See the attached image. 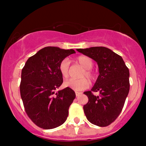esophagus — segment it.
Listing matches in <instances>:
<instances>
[{
    "instance_id": "1",
    "label": "esophagus",
    "mask_w": 146,
    "mask_h": 146,
    "mask_svg": "<svg viewBox=\"0 0 146 146\" xmlns=\"http://www.w3.org/2000/svg\"><path fill=\"white\" fill-rule=\"evenodd\" d=\"M82 94V93H80V92H75V95H76V97H78L79 95H80Z\"/></svg>"
}]
</instances>
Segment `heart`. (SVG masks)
<instances>
[{
    "label": "heart",
    "instance_id": "obj_1",
    "mask_svg": "<svg viewBox=\"0 0 146 146\" xmlns=\"http://www.w3.org/2000/svg\"><path fill=\"white\" fill-rule=\"evenodd\" d=\"M77 62L85 69L83 76H86L88 79L93 80L94 78V73L90 69L93 66L92 60L86 56H80L77 58ZM58 68H59L60 74L63 78H68L69 60L66 58L62 60L61 62L60 63ZM63 84L64 86L66 87V88H69L75 91H80V90H85L88 88L90 83L86 78H82L80 80L69 79V80L64 81Z\"/></svg>",
    "mask_w": 146,
    "mask_h": 146
}]
</instances>
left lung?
I'll return each mask as SVG.
<instances>
[{"label":"left lung","mask_w":146,"mask_h":146,"mask_svg":"<svg viewBox=\"0 0 146 146\" xmlns=\"http://www.w3.org/2000/svg\"><path fill=\"white\" fill-rule=\"evenodd\" d=\"M77 51L98 63L99 75L91 90L86 91L88 102L84 106L87 119L100 127L110 125L121 113L130 90L128 68L122 58L110 48L93 46ZM92 92H99L94 96Z\"/></svg>","instance_id":"obj_1"}]
</instances>
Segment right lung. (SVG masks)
Returning <instances> with one entry per match:
<instances>
[{
  "mask_svg": "<svg viewBox=\"0 0 146 146\" xmlns=\"http://www.w3.org/2000/svg\"><path fill=\"white\" fill-rule=\"evenodd\" d=\"M75 53L73 49L46 46L30 57L22 70L20 91L25 112L40 128H57L67 119L68 108L75 98L74 90H55L63 82L60 63Z\"/></svg>",
  "mask_w": 146,
  "mask_h": 146,
  "instance_id": "1",
  "label": "right lung"
}]
</instances>
